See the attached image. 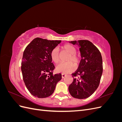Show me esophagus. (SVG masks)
Returning a JSON list of instances; mask_svg holds the SVG:
<instances>
[{
	"instance_id": "obj_1",
	"label": "esophagus",
	"mask_w": 122,
	"mask_h": 122,
	"mask_svg": "<svg viewBox=\"0 0 122 122\" xmlns=\"http://www.w3.org/2000/svg\"><path fill=\"white\" fill-rule=\"evenodd\" d=\"M66 75L65 74H64V73L61 74V77H62V78H65V77H66Z\"/></svg>"
}]
</instances>
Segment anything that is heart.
Instances as JSON below:
<instances>
[{
    "label": "heart",
    "instance_id": "heart-1",
    "mask_svg": "<svg viewBox=\"0 0 122 122\" xmlns=\"http://www.w3.org/2000/svg\"><path fill=\"white\" fill-rule=\"evenodd\" d=\"M62 48L69 54L67 61H69L66 62H62L59 64L56 68V71L58 72L66 74L71 72L74 69V66L73 61L76 65L78 64L79 61V57L76 55V49L75 48L70 44H66L62 47ZM50 58L54 63L58 64L60 61V55H59L58 49L57 48H54L50 52Z\"/></svg>",
    "mask_w": 122,
    "mask_h": 122
}]
</instances>
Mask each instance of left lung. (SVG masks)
<instances>
[{
    "instance_id": "8db88e82",
    "label": "left lung",
    "mask_w": 122,
    "mask_h": 122,
    "mask_svg": "<svg viewBox=\"0 0 122 122\" xmlns=\"http://www.w3.org/2000/svg\"><path fill=\"white\" fill-rule=\"evenodd\" d=\"M70 43L79 47L81 60L78 69L72 74L74 78L69 91L75 98L86 99L97 89L103 72L102 58L100 52L88 40H79Z\"/></svg>"
}]
</instances>
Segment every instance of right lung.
<instances>
[{
	"label": "right lung",
	"instance_id": "right-lung-1",
	"mask_svg": "<svg viewBox=\"0 0 122 122\" xmlns=\"http://www.w3.org/2000/svg\"><path fill=\"white\" fill-rule=\"evenodd\" d=\"M61 42V40L36 38L24 51L21 62L23 79L28 90L35 97L50 96L61 79V73L53 74L55 67L50 58L51 50Z\"/></svg>",
	"mask_w": 122,
	"mask_h": 122
}]
</instances>
